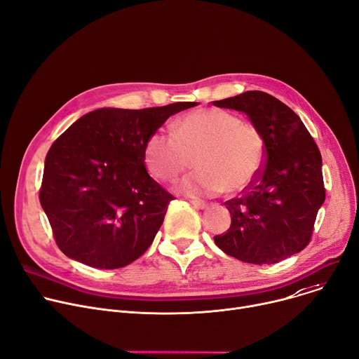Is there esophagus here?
I'll use <instances>...</instances> for the list:
<instances>
[{"instance_id":"esophagus-1","label":"esophagus","mask_w":359,"mask_h":359,"mask_svg":"<svg viewBox=\"0 0 359 359\" xmlns=\"http://www.w3.org/2000/svg\"><path fill=\"white\" fill-rule=\"evenodd\" d=\"M190 203H191L194 208H198V209H205V208H208V203L203 202V201H199V199H191Z\"/></svg>"}]
</instances>
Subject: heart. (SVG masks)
<instances>
[{
    "label": "heart",
    "instance_id": "obj_1",
    "mask_svg": "<svg viewBox=\"0 0 359 359\" xmlns=\"http://www.w3.org/2000/svg\"><path fill=\"white\" fill-rule=\"evenodd\" d=\"M264 160L259 130L217 109L191 111L176 120L173 133L157 130L144 144L146 166L163 182L176 180L194 163L198 170L180 189L198 196L242 191L262 170Z\"/></svg>",
    "mask_w": 359,
    "mask_h": 359
}]
</instances>
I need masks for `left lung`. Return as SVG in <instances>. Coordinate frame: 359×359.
I'll list each match as a JSON object with an SVG mask.
<instances>
[{
	"mask_svg": "<svg viewBox=\"0 0 359 359\" xmlns=\"http://www.w3.org/2000/svg\"><path fill=\"white\" fill-rule=\"evenodd\" d=\"M243 111L265 143L264 166L239 196L224 202L232 216L215 243L229 256L271 265L305 249L325 201L320 151L299 116L264 91L213 102Z\"/></svg>",
	"mask_w": 359,
	"mask_h": 359,
	"instance_id": "1",
	"label": "left lung"
}]
</instances>
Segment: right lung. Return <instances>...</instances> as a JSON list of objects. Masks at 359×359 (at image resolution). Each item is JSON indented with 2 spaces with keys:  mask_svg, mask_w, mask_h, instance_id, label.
<instances>
[{
  "mask_svg": "<svg viewBox=\"0 0 359 359\" xmlns=\"http://www.w3.org/2000/svg\"><path fill=\"white\" fill-rule=\"evenodd\" d=\"M194 106L99 109L51 144L39 196L64 255L117 269L147 250L175 196L149 176L144 144L172 114Z\"/></svg>",
  "mask_w": 359,
  "mask_h": 359,
  "instance_id": "1",
  "label": "right lung"
}]
</instances>
